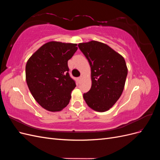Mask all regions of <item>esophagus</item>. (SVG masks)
Returning a JSON list of instances; mask_svg holds the SVG:
<instances>
[{"label":"esophagus","instance_id":"1","mask_svg":"<svg viewBox=\"0 0 160 160\" xmlns=\"http://www.w3.org/2000/svg\"><path fill=\"white\" fill-rule=\"evenodd\" d=\"M82 78H83V77H82V76H80V77H79V78H78V79H79V81H81V79H82Z\"/></svg>","mask_w":160,"mask_h":160}]
</instances>
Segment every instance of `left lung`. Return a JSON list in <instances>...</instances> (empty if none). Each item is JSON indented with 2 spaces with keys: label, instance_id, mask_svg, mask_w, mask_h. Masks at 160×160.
<instances>
[{
  "label": "left lung",
  "instance_id": "obj_1",
  "mask_svg": "<svg viewBox=\"0 0 160 160\" xmlns=\"http://www.w3.org/2000/svg\"><path fill=\"white\" fill-rule=\"evenodd\" d=\"M78 47L91 67V88L83 94L89 108L96 111L109 110L122 95L128 75L124 58L110 47L95 41Z\"/></svg>",
  "mask_w": 160,
  "mask_h": 160
}]
</instances>
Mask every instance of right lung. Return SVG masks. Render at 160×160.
<instances>
[{
    "label": "right lung",
    "mask_w": 160,
    "mask_h": 160,
    "mask_svg": "<svg viewBox=\"0 0 160 160\" xmlns=\"http://www.w3.org/2000/svg\"><path fill=\"white\" fill-rule=\"evenodd\" d=\"M77 44L47 42L29 58L26 81L32 95L44 109L59 111L69 104L76 87L69 73L67 62L77 51Z\"/></svg>",
    "instance_id": "add662e5"
}]
</instances>
